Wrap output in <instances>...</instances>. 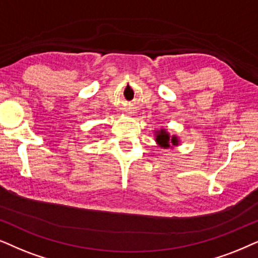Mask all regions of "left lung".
<instances>
[{
    "instance_id": "obj_1",
    "label": "left lung",
    "mask_w": 258,
    "mask_h": 258,
    "mask_svg": "<svg viewBox=\"0 0 258 258\" xmlns=\"http://www.w3.org/2000/svg\"><path fill=\"white\" fill-rule=\"evenodd\" d=\"M154 140H156L157 145L164 150H172L174 146L180 145L179 137L176 135L171 136L166 128H160L154 131Z\"/></svg>"
}]
</instances>
